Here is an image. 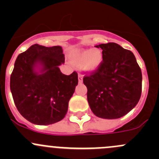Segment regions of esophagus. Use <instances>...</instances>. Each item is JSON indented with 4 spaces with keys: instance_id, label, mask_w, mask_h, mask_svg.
I'll return each mask as SVG.
<instances>
[{
    "instance_id": "34e87169",
    "label": "esophagus",
    "mask_w": 159,
    "mask_h": 159,
    "mask_svg": "<svg viewBox=\"0 0 159 159\" xmlns=\"http://www.w3.org/2000/svg\"><path fill=\"white\" fill-rule=\"evenodd\" d=\"M83 81V75L81 74H78V82L82 83Z\"/></svg>"
}]
</instances>
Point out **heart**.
Wrapping results in <instances>:
<instances>
[{"label":"heart","mask_w":159,"mask_h":159,"mask_svg":"<svg viewBox=\"0 0 159 159\" xmlns=\"http://www.w3.org/2000/svg\"><path fill=\"white\" fill-rule=\"evenodd\" d=\"M69 60L84 71L93 72L100 67L103 61V52L100 48L75 49L70 51Z\"/></svg>","instance_id":"heart-1"}]
</instances>
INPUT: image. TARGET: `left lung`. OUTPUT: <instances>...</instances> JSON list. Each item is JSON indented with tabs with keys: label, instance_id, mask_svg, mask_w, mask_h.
Listing matches in <instances>:
<instances>
[{
	"label": "left lung",
	"instance_id": "left-lung-1",
	"mask_svg": "<svg viewBox=\"0 0 159 159\" xmlns=\"http://www.w3.org/2000/svg\"><path fill=\"white\" fill-rule=\"evenodd\" d=\"M103 61L93 74L84 76L88 102L98 118L116 119L128 114L142 94V70L134 54L116 43L96 45Z\"/></svg>",
	"mask_w": 159,
	"mask_h": 159
}]
</instances>
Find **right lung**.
Instances as JSON below:
<instances>
[{"label":"right lung","instance_id":"right-lung-1","mask_svg":"<svg viewBox=\"0 0 159 159\" xmlns=\"http://www.w3.org/2000/svg\"><path fill=\"white\" fill-rule=\"evenodd\" d=\"M65 54L61 46L35 44L17 56L10 88L20 115L33 124L48 125L65 118L78 83V74L61 72Z\"/></svg>","mask_w":159,"mask_h":159}]
</instances>
